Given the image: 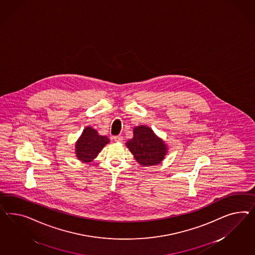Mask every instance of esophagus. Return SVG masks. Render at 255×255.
Returning <instances> with one entry per match:
<instances>
[{"instance_id": "obj_1", "label": "esophagus", "mask_w": 255, "mask_h": 255, "mask_svg": "<svg viewBox=\"0 0 255 255\" xmlns=\"http://www.w3.org/2000/svg\"><path fill=\"white\" fill-rule=\"evenodd\" d=\"M114 140H115L116 142L122 143V142L124 141V137H123V136H120V135H118V136H114Z\"/></svg>"}]
</instances>
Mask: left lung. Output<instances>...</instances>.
I'll return each instance as SVG.
<instances>
[{
	"label": "left lung",
	"instance_id": "8db88e82",
	"mask_svg": "<svg viewBox=\"0 0 255 255\" xmlns=\"http://www.w3.org/2000/svg\"><path fill=\"white\" fill-rule=\"evenodd\" d=\"M126 146L141 165H157L165 157L168 147L151 128L140 125L134 127L133 137L126 142Z\"/></svg>",
	"mask_w": 255,
	"mask_h": 255
}]
</instances>
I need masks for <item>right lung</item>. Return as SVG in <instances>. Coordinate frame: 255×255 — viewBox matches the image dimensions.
<instances>
[{
    "mask_svg": "<svg viewBox=\"0 0 255 255\" xmlns=\"http://www.w3.org/2000/svg\"><path fill=\"white\" fill-rule=\"evenodd\" d=\"M109 143V138L99 135L97 130L88 126L83 130L82 135L76 142V157L83 162H91Z\"/></svg>",
    "mask_w": 255,
    "mask_h": 255,
    "instance_id": "obj_1",
    "label": "right lung"
}]
</instances>
